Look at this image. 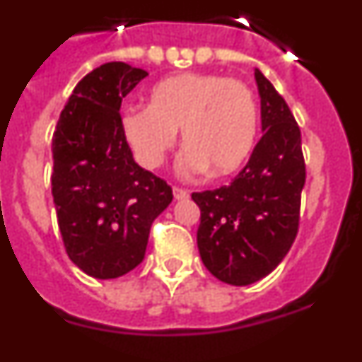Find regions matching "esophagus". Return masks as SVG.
Wrapping results in <instances>:
<instances>
[{
  "label": "esophagus",
  "mask_w": 362,
  "mask_h": 362,
  "mask_svg": "<svg viewBox=\"0 0 362 362\" xmlns=\"http://www.w3.org/2000/svg\"><path fill=\"white\" fill-rule=\"evenodd\" d=\"M174 197L177 201H185V199H188V197H190V194H188V192L185 190V188L174 187Z\"/></svg>",
  "instance_id": "esophagus-1"
}]
</instances>
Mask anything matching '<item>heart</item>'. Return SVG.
I'll return each mask as SVG.
<instances>
[{
    "label": "heart",
    "instance_id": "b5f03b06",
    "mask_svg": "<svg viewBox=\"0 0 362 362\" xmlns=\"http://www.w3.org/2000/svg\"><path fill=\"white\" fill-rule=\"evenodd\" d=\"M254 92L239 79L219 74H179L152 86L148 108L129 107L121 130L134 158L153 170L166 161L177 143L187 146L181 168L197 175L212 168L228 175L248 159L257 136Z\"/></svg>",
    "mask_w": 362,
    "mask_h": 362
}]
</instances>
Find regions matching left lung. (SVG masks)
<instances>
[{
	"label": "left lung",
	"instance_id": "obj_1",
	"mask_svg": "<svg viewBox=\"0 0 362 362\" xmlns=\"http://www.w3.org/2000/svg\"><path fill=\"white\" fill-rule=\"evenodd\" d=\"M255 83L263 137L228 187L192 194L201 210L197 248L203 264L233 286L263 279L288 254L306 179L296 117L257 69Z\"/></svg>",
	"mask_w": 362,
	"mask_h": 362
}]
</instances>
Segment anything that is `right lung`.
I'll return each mask as SVG.
<instances>
[{
	"mask_svg": "<svg viewBox=\"0 0 362 362\" xmlns=\"http://www.w3.org/2000/svg\"><path fill=\"white\" fill-rule=\"evenodd\" d=\"M148 72L123 62L76 85L52 137V196L70 261L86 276L116 279L145 259L150 226L172 188L137 165L121 130V101Z\"/></svg>",
	"mask_w": 362,
	"mask_h": 362,
	"instance_id": "add662e5",
	"label": "right lung"
}]
</instances>
